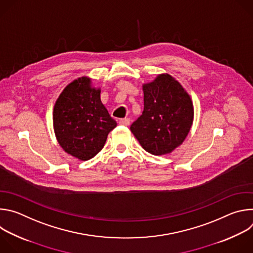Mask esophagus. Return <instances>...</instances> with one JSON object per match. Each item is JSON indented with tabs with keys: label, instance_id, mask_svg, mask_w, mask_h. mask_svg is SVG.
<instances>
[{
	"label": "esophagus",
	"instance_id": "obj_1",
	"mask_svg": "<svg viewBox=\"0 0 253 253\" xmlns=\"http://www.w3.org/2000/svg\"><path fill=\"white\" fill-rule=\"evenodd\" d=\"M119 124L123 126H128L130 124V119L129 118H123L119 120Z\"/></svg>",
	"mask_w": 253,
	"mask_h": 253
}]
</instances>
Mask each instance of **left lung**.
<instances>
[{
  "label": "left lung",
  "mask_w": 253,
  "mask_h": 253,
  "mask_svg": "<svg viewBox=\"0 0 253 253\" xmlns=\"http://www.w3.org/2000/svg\"><path fill=\"white\" fill-rule=\"evenodd\" d=\"M144 110L130 130L140 145L153 155L171 153L181 145L193 122L190 96L169 74L144 84Z\"/></svg>",
  "instance_id": "8db88e82"
}]
</instances>
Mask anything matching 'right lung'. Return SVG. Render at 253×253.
Listing matches in <instances>:
<instances>
[{
  "instance_id": "1",
  "label": "right lung",
  "mask_w": 253,
  "mask_h": 253,
  "mask_svg": "<svg viewBox=\"0 0 253 253\" xmlns=\"http://www.w3.org/2000/svg\"><path fill=\"white\" fill-rule=\"evenodd\" d=\"M100 88L91 79L71 82L56 101L53 123L56 138L65 152L82 161L98 154L117 123L100 99Z\"/></svg>"
}]
</instances>
